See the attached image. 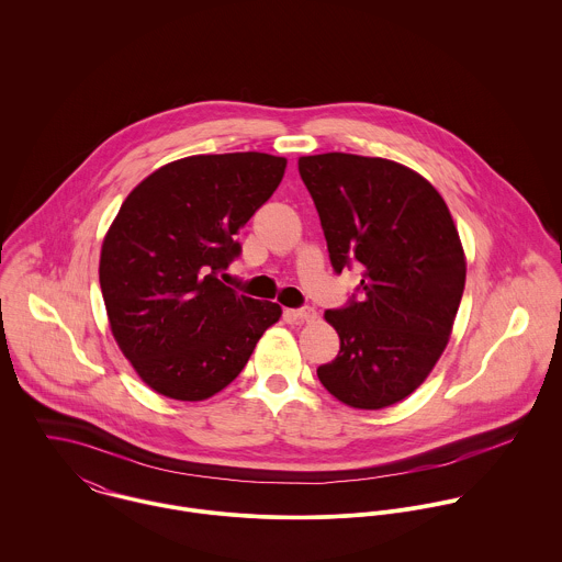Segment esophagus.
<instances>
[{"instance_id": "esophagus-1", "label": "esophagus", "mask_w": 562, "mask_h": 562, "mask_svg": "<svg viewBox=\"0 0 562 562\" xmlns=\"http://www.w3.org/2000/svg\"><path fill=\"white\" fill-rule=\"evenodd\" d=\"M288 316L292 318V321L299 322H314L318 318V314H316V310L314 307H303V310H292V312H288Z\"/></svg>"}]
</instances>
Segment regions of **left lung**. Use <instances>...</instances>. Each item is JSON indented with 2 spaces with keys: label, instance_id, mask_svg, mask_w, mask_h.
Here are the masks:
<instances>
[{
  "label": "left lung",
  "instance_id": "left-lung-1",
  "mask_svg": "<svg viewBox=\"0 0 562 562\" xmlns=\"http://www.w3.org/2000/svg\"><path fill=\"white\" fill-rule=\"evenodd\" d=\"M335 272L357 259L361 301L324 312L339 355L318 368L337 401L379 411L411 396L443 355L465 290V250L437 188L383 158H299Z\"/></svg>",
  "mask_w": 562,
  "mask_h": 562
}]
</instances>
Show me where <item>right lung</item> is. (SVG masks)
Instances as JSON below:
<instances>
[{
    "label": "right lung",
    "mask_w": 562,
    "mask_h": 562,
    "mask_svg": "<svg viewBox=\"0 0 562 562\" xmlns=\"http://www.w3.org/2000/svg\"><path fill=\"white\" fill-rule=\"evenodd\" d=\"M288 160L190 156L145 177L123 201L99 257L110 330L160 396L199 402L225 390L281 307L227 288L236 236L272 196Z\"/></svg>",
    "instance_id": "right-lung-1"
}]
</instances>
